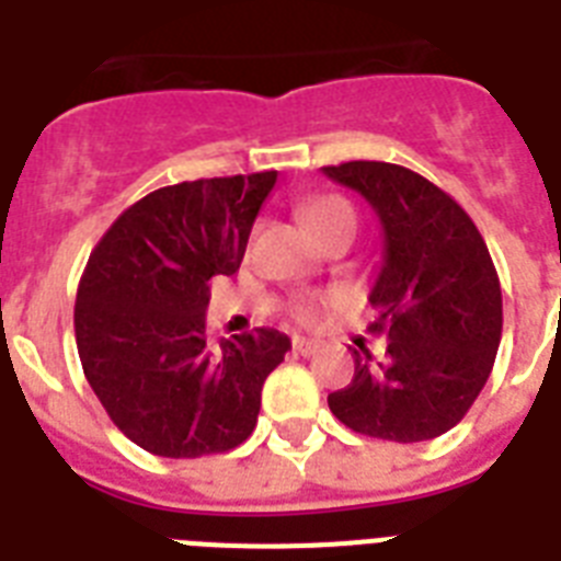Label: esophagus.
I'll use <instances>...</instances> for the list:
<instances>
[{
    "label": "esophagus",
    "mask_w": 561,
    "mask_h": 561,
    "mask_svg": "<svg viewBox=\"0 0 561 561\" xmlns=\"http://www.w3.org/2000/svg\"><path fill=\"white\" fill-rule=\"evenodd\" d=\"M320 350V343L317 341H306V337H294V352H297V355H314V352Z\"/></svg>",
    "instance_id": "esophagus-1"
}]
</instances>
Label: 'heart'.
<instances>
[{"label": "heart", "mask_w": 561, "mask_h": 561, "mask_svg": "<svg viewBox=\"0 0 561 561\" xmlns=\"http://www.w3.org/2000/svg\"><path fill=\"white\" fill-rule=\"evenodd\" d=\"M337 218H355L350 209V203L341 201V197H334V194H317L311 201L302 206V220L308 224V229L314 232V229L325 227V224H332ZM294 317H297L299 323H311L317 317L314 306H308V302H297L294 306Z\"/></svg>", "instance_id": "obj_1"}]
</instances>
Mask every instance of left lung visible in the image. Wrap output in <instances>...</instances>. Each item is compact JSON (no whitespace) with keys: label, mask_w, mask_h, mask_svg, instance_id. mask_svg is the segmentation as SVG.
<instances>
[{"label":"left lung","mask_w":561,"mask_h":561,"mask_svg":"<svg viewBox=\"0 0 561 561\" xmlns=\"http://www.w3.org/2000/svg\"><path fill=\"white\" fill-rule=\"evenodd\" d=\"M375 209L383 264L369 302L387 358L352 350L355 378L329 392V408L355 434L425 443L451 431L495 364L504 306L486 241L451 194L392 162L325 165Z\"/></svg>","instance_id":"obj_1"}]
</instances>
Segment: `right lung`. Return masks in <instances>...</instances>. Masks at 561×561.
<instances>
[{
	"mask_svg": "<svg viewBox=\"0 0 561 561\" xmlns=\"http://www.w3.org/2000/svg\"><path fill=\"white\" fill-rule=\"evenodd\" d=\"M276 171L157 188L113 220L75 299V341L113 425L157 457H203L253 434L264 378L288 334L255 329L211 346V276H232Z\"/></svg>",
	"mask_w": 561,
	"mask_h": 561,
	"instance_id": "right-lung-1",
	"label": "right lung"
}]
</instances>
